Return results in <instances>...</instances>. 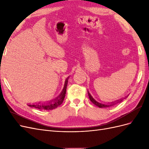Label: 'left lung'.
Wrapping results in <instances>:
<instances>
[{"label":"left lung","mask_w":149,"mask_h":149,"mask_svg":"<svg viewBox=\"0 0 149 149\" xmlns=\"http://www.w3.org/2000/svg\"><path fill=\"white\" fill-rule=\"evenodd\" d=\"M88 97H89V98H90L91 102H92L94 104H95L96 106H97V107H99V108H108V107H111L114 106V105L116 104V103L121 102V101L123 100L122 99H121L120 100H117V101H115V102H112V103H108V104H104H104H103V103H99V102H97V101H96V100L92 97V96L90 95V93L88 92Z\"/></svg>","instance_id":"1"}]
</instances>
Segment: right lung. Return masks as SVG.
Segmentation results:
<instances>
[{"label": "right lung", "mask_w": 149, "mask_h": 149, "mask_svg": "<svg viewBox=\"0 0 149 149\" xmlns=\"http://www.w3.org/2000/svg\"><path fill=\"white\" fill-rule=\"evenodd\" d=\"M68 79L69 77L65 80V85L63 88V90L62 91L61 93L59 95V97H57L54 100H52L51 102L45 103V104H40V103L38 104H28V106L30 107H33L39 109H45V110H50V109H54L56 108L57 107H58L64 101V99L65 98V95L66 93V88H67V85H68Z\"/></svg>", "instance_id": "obj_1"}]
</instances>
